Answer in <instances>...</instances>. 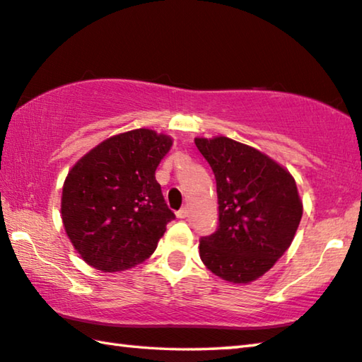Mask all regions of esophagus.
<instances>
[{"mask_svg":"<svg viewBox=\"0 0 362 362\" xmlns=\"http://www.w3.org/2000/svg\"><path fill=\"white\" fill-rule=\"evenodd\" d=\"M188 215H189L188 207H183V209H180L179 211H177V218H187Z\"/></svg>","mask_w":362,"mask_h":362,"instance_id":"34e87169","label":"esophagus"}]
</instances>
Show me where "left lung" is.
Returning <instances> with one entry per match:
<instances>
[{
    "label": "left lung",
    "mask_w": 362,
    "mask_h": 362,
    "mask_svg": "<svg viewBox=\"0 0 362 362\" xmlns=\"http://www.w3.org/2000/svg\"><path fill=\"white\" fill-rule=\"evenodd\" d=\"M215 174L218 228L202 237L201 259L233 284L265 274L284 254L303 216L293 177L257 148L230 138H196Z\"/></svg>",
    "instance_id": "obj_1"
}]
</instances>
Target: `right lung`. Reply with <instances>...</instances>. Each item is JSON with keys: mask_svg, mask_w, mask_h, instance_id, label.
I'll list each match as a JSON object with an SVG mask.
<instances>
[{"mask_svg": "<svg viewBox=\"0 0 362 362\" xmlns=\"http://www.w3.org/2000/svg\"><path fill=\"white\" fill-rule=\"evenodd\" d=\"M171 146L166 134L132 130L103 141L70 169L62 223L86 264L105 273L122 272L157 250L175 218L155 180Z\"/></svg>", "mask_w": 362, "mask_h": 362, "instance_id": "add662e5", "label": "right lung"}]
</instances>
